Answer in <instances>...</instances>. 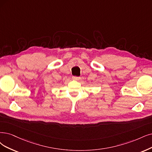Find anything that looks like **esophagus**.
<instances>
[{"label": "esophagus", "instance_id": "obj_1", "mask_svg": "<svg viewBox=\"0 0 152 152\" xmlns=\"http://www.w3.org/2000/svg\"><path fill=\"white\" fill-rule=\"evenodd\" d=\"M72 79L73 80H75V81H78L80 80V77H77V76H72Z\"/></svg>", "mask_w": 152, "mask_h": 152}]
</instances>
